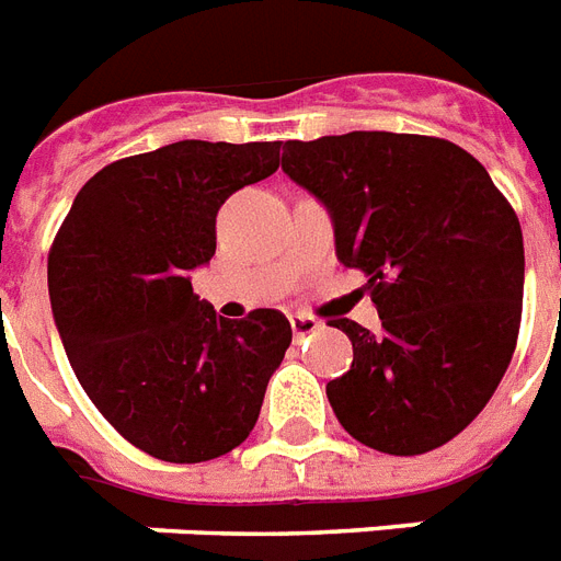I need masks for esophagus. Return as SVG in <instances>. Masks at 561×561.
<instances>
[{"label":"esophagus","instance_id":"34e87169","mask_svg":"<svg viewBox=\"0 0 561 561\" xmlns=\"http://www.w3.org/2000/svg\"><path fill=\"white\" fill-rule=\"evenodd\" d=\"M289 324H293L295 339H304V335L321 330V321H316L312 316H293V318H289Z\"/></svg>","mask_w":561,"mask_h":561}]
</instances>
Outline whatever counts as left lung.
<instances>
[{"instance_id": "obj_1", "label": "left lung", "mask_w": 561, "mask_h": 561, "mask_svg": "<svg viewBox=\"0 0 561 561\" xmlns=\"http://www.w3.org/2000/svg\"><path fill=\"white\" fill-rule=\"evenodd\" d=\"M280 168L333 219L335 257L362 268L382 333L351 318V370L327 382L344 432L385 455L460 434L518 339L524 240L481 161L443 138L344 133L286 141Z\"/></svg>"}]
</instances>
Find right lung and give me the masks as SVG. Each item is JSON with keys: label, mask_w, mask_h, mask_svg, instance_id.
<instances>
[{"label": "right lung", "mask_w": 561, "mask_h": 561, "mask_svg": "<svg viewBox=\"0 0 561 561\" xmlns=\"http://www.w3.org/2000/svg\"><path fill=\"white\" fill-rule=\"evenodd\" d=\"M280 164V141H176L112 161L71 203L48 254V298L71 370L147 455L203 463L257 423L293 342L277 309L228 321L191 272L217 252V210Z\"/></svg>", "instance_id": "right-lung-1"}]
</instances>
